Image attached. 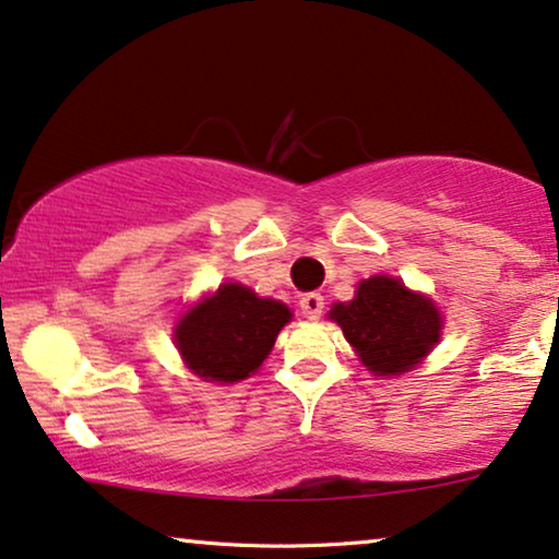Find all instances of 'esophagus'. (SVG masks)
<instances>
[{
  "label": "esophagus",
  "mask_w": 559,
  "mask_h": 559,
  "mask_svg": "<svg viewBox=\"0 0 559 559\" xmlns=\"http://www.w3.org/2000/svg\"><path fill=\"white\" fill-rule=\"evenodd\" d=\"M324 309V299L322 294H304L301 296V314L307 319H319Z\"/></svg>",
  "instance_id": "1"
}]
</instances>
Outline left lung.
<instances>
[{"label": "left lung", "instance_id": "8db88e82", "mask_svg": "<svg viewBox=\"0 0 559 559\" xmlns=\"http://www.w3.org/2000/svg\"><path fill=\"white\" fill-rule=\"evenodd\" d=\"M330 317L342 326L362 366L376 376L412 370L442 332V317L435 304L389 275L362 281L355 299L334 304Z\"/></svg>", "mask_w": 559, "mask_h": 559}]
</instances>
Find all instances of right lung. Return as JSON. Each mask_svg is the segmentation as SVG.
Instances as JSON below:
<instances>
[{
  "instance_id": "add662e5",
  "label": "right lung",
  "mask_w": 559,
  "mask_h": 559,
  "mask_svg": "<svg viewBox=\"0 0 559 559\" xmlns=\"http://www.w3.org/2000/svg\"><path fill=\"white\" fill-rule=\"evenodd\" d=\"M288 319L286 304L260 299L248 286L225 284L186 311L176 326V347L197 376L235 383L263 366Z\"/></svg>"
}]
</instances>
